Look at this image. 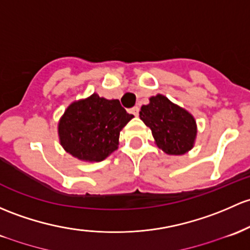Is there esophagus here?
<instances>
[{"mask_svg":"<svg viewBox=\"0 0 250 250\" xmlns=\"http://www.w3.org/2000/svg\"><path fill=\"white\" fill-rule=\"evenodd\" d=\"M139 110H140V107H139V106H134V107H132V109H130V112H132L134 116H138V115H139Z\"/></svg>","mask_w":250,"mask_h":250,"instance_id":"34e87169","label":"esophagus"}]
</instances>
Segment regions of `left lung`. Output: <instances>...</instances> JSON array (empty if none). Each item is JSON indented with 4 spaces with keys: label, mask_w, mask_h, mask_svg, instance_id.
<instances>
[{
    "label": "left lung",
    "mask_w": 250,
    "mask_h": 250,
    "mask_svg": "<svg viewBox=\"0 0 250 250\" xmlns=\"http://www.w3.org/2000/svg\"><path fill=\"white\" fill-rule=\"evenodd\" d=\"M140 118L151 128L157 146L167 154H183L193 147L196 136L194 117L167 97L158 94L141 106Z\"/></svg>",
    "instance_id": "8db88e82"
}]
</instances>
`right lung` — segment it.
<instances>
[{"label": "right lung", "mask_w": 250, "mask_h": 250, "mask_svg": "<svg viewBox=\"0 0 250 250\" xmlns=\"http://www.w3.org/2000/svg\"><path fill=\"white\" fill-rule=\"evenodd\" d=\"M133 117L117 99L92 94L65 110L59 125L61 145L79 159L101 162L117 148L121 129Z\"/></svg>", "instance_id": "obj_1"}]
</instances>
